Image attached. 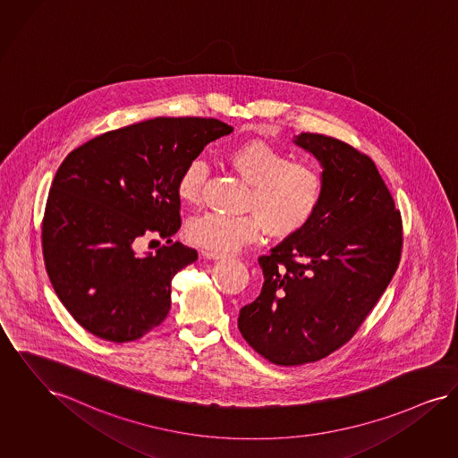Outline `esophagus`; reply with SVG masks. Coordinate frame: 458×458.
Segmentation results:
<instances>
[{"label": "esophagus", "instance_id": "1", "mask_svg": "<svg viewBox=\"0 0 458 458\" xmlns=\"http://www.w3.org/2000/svg\"><path fill=\"white\" fill-rule=\"evenodd\" d=\"M202 256H204L205 259H222V258H229V254L212 251V250H204Z\"/></svg>", "mask_w": 458, "mask_h": 458}]
</instances>
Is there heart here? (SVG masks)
Instances as JSON below:
<instances>
[{"instance_id": "heart-1", "label": "heart", "mask_w": 458, "mask_h": 458, "mask_svg": "<svg viewBox=\"0 0 458 458\" xmlns=\"http://www.w3.org/2000/svg\"><path fill=\"white\" fill-rule=\"evenodd\" d=\"M225 161L251 185L248 208L253 214L231 216L208 212L188 224L187 237L212 251H231L254 241L265 229L270 236L299 233L321 204V173L304 161H292L287 153L265 142H246L225 154ZM202 159L190 161L178 176L176 193L187 205H199L207 180Z\"/></svg>"}]
</instances>
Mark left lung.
I'll return each mask as SVG.
<instances>
[{
  "label": "left lung",
  "mask_w": 458,
  "mask_h": 458,
  "mask_svg": "<svg viewBox=\"0 0 458 458\" xmlns=\"http://www.w3.org/2000/svg\"><path fill=\"white\" fill-rule=\"evenodd\" d=\"M293 144L321 165V204L299 233L259 256L263 287L237 319L254 352L285 367L318 361L355 335L403 248L401 214L369 156L310 132Z\"/></svg>",
  "instance_id": "8db88e82"
}]
</instances>
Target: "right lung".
Wrapping results in <instances>:
<instances>
[{"instance_id":"obj_1","label":"right lung","mask_w":458,"mask_h":458,"mask_svg":"<svg viewBox=\"0 0 458 458\" xmlns=\"http://www.w3.org/2000/svg\"><path fill=\"white\" fill-rule=\"evenodd\" d=\"M217 119L157 117L88 140L54 176L42 225L46 268L74 321L98 338H142L168 316L171 280L199 254L178 233V176L216 139ZM154 232L169 246L139 255Z\"/></svg>"}]
</instances>
